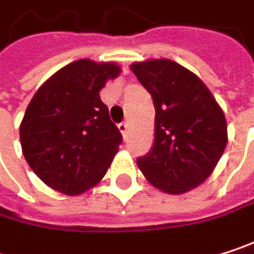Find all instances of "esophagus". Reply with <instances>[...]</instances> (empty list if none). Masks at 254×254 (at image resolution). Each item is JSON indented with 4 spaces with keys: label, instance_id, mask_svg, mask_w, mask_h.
I'll use <instances>...</instances> for the list:
<instances>
[{
    "label": "esophagus",
    "instance_id": "34e87169",
    "mask_svg": "<svg viewBox=\"0 0 254 254\" xmlns=\"http://www.w3.org/2000/svg\"><path fill=\"white\" fill-rule=\"evenodd\" d=\"M119 130H121V132H122V135L127 138V132H129V127H127V122H122V124H119Z\"/></svg>",
    "mask_w": 254,
    "mask_h": 254
}]
</instances>
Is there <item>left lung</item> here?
<instances>
[{
  "label": "left lung",
  "mask_w": 254,
  "mask_h": 254,
  "mask_svg": "<svg viewBox=\"0 0 254 254\" xmlns=\"http://www.w3.org/2000/svg\"><path fill=\"white\" fill-rule=\"evenodd\" d=\"M130 70L151 94L154 144L136 165L151 185L184 194L204 182L227 147V121L209 88L172 60L133 63Z\"/></svg>",
  "instance_id": "obj_1"
}]
</instances>
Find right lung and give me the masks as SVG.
I'll return each instance as SVG.
<instances>
[{
  "label": "right lung",
  "mask_w": 254,
  "mask_h": 254,
  "mask_svg": "<svg viewBox=\"0 0 254 254\" xmlns=\"http://www.w3.org/2000/svg\"><path fill=\"white\" fill-rule=\"evenodd\" d=\"M116 63L77 60L56 72L30 100L20 124L27 165L48 187L67 195L85 192L106 175L122 133L100 98Z\"/></svg>",
  "instance_id": "right-lung-1"
}]
</instances>
